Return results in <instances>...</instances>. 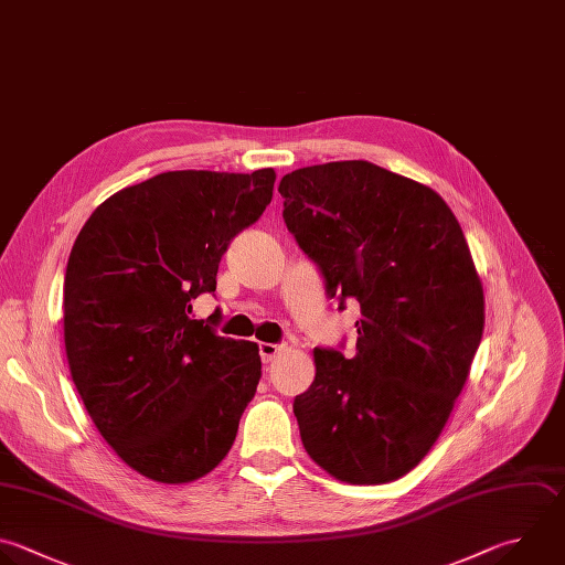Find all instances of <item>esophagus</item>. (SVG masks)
I'll return each mask as SVG.
<instances>
[{
  "instance_id": "1",
  "label": "esophagus",
  "mask_w": 565,
  "mask_h": 565,
  "mask_svg": "<svg viewBox=\"0 0 565 565\" xmlns=\"http://www.w3.org/2000/svg\"><path fill=\"white\" fill-rule=\"evenodd\" d=\"M282 349H285L282 344H271V342H260V344H258V351H260L263 362H271Z\"/></svg>"
}]
</instances>
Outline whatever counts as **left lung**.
Here are the masks:
<instances>
[{"instance_id":"obj_1","label":"left lung","mask_w":565,"mask_h":565,"mask_svg":"<svg viewBox=\"0 0 565 565\" xmlns=\"http://www.w3.org/2000/svg\"><path fill=\"white\" fill-rule=\"evenodd\" d=\"M282 218L329 298L360 302L353 355L313 349L294 415L309 457L347 483H386L437 441L483 333L463 232L430 188L369 161L285 174Z\"/></svg>"}]
</instances>
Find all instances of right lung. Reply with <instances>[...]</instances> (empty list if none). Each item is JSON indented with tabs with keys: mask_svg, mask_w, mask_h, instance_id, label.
I'll return each mask as SVG.
<instances>
[{
	"mask_svg": "<svg viewBox=\"0 0 565 565\" xmlns=\"http://www.w3.org/2000/svg\"><path fill=\"white\" fill-rule=\"evenodd\" d=\"M252 174L179 170L106 199L64 278V342L97 430L139 475L188 483L230 452L260 380L258 344L192 320L232 238L274 194Z\"/></svg>",
	"mask_w": 565,
	"mask_h": 565,
	"instance_id": "add662e5",
	"label": "right lung"
}]
</instances>
